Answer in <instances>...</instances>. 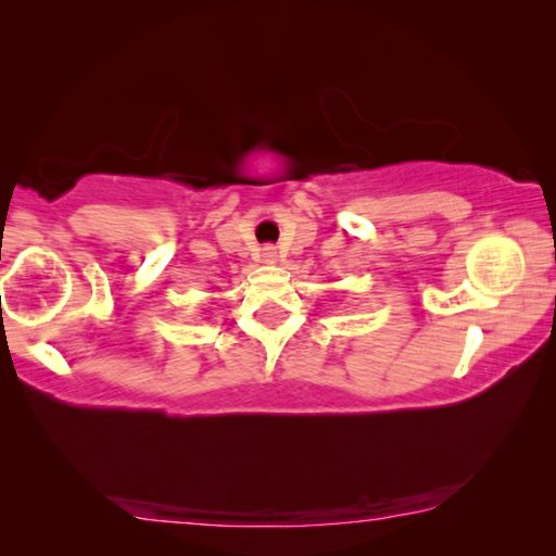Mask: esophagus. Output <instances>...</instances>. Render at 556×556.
Masks as SVG:
<instances>
[{"instance_id":"esophagus-1","label":"esophagus","mask_w":556,"mask_h":556,"mask_svg":"<svg viewBox=\"0 0 556 556\" xmlns=\"http://www.w3.org/2000/svg\"><path fill=\"white\" fill-rule=\"evenodd\" d=\"M275 247H264V260H267V262H271V260H275Z\"/></svg>"}]
</instances>
